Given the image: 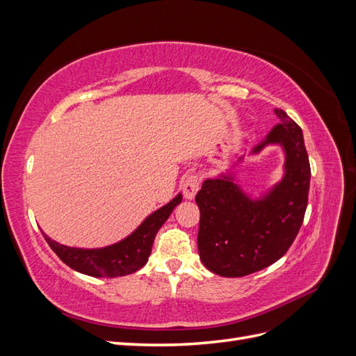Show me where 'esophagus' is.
I'll return each instance as SVG.
<instances>
[{"mask_svg":"<svg viewBox=\"0 0 356 356\" xmlns=\"http://www.w3.org/2000/svg\"><path fill=\"white\" fill-rule=\"evenodd\" d=\"M199 186H200V182H199V178L196 175H191V177L186 178L184 182H182V186H181L182 195H184V197L188 199V200L195 199L196 193L199 191Z\"/></svg>","mask_w":356,"mask_h":356,"instance_id":"esophagus-1","label":"esophagus"}]
</instances>
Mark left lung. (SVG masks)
<instances>
[{
  "label": "left lung",
  "instance_id": "left-lung-1",
  "mask_svg": "<svg viewBox=\"0 0 356 356\" xmlns=\"http://www.w3.org/2000/svg\"><path fill=\"white\" fill-rule=\"evenodd\" d=\"M275 114L281 122L251 148L250 156L267 145L282 147V179L261 196L252 197L229 169L217 178L204 179L196 195L200 209L199 255L215 275L239 277L263 270L285 255L303 224L310 184L303 132L284 110L275 108Z\"/></svg>",
  "mask_w": 356,
  "mask_h": 356
}]
</instances>
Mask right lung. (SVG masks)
Instances as JSON below:
<instances>
[{
  "mask_svg": "<svg viewBox=\"0 0 356 356\" xmlns=\"http://www.w3.org/2000/svg\"><path fill=\"white\" fill-rule=\"evenodd\" d=\"M181 200L182 195L178 193L165 207L149 213L127 238L104 248H72L51 241L44 233L42 236L63 263L83 275L93 277L131 275L147 264L157 232Z\"/></svg>",
  "mask_w": 356,
  "mask_h": 356,
  "instance_id": "obj_1",
  "label": "right lung"
}]
</instances>
